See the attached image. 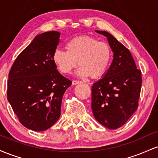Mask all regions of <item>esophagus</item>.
Here are the masks:
<instances>
[{
    "label": "esophagus",
    "instance_id": "1",
    "mask_svg": "<svg viewBox=\"0 0 158 158\" xmlns=\"http://www.w3.org/2000/svg\"><path fill=\"white\" fill-rule=\"evenodd\" d=\"M81 81H78V80H73V81H72V85H76L77 84H79V83H81Z\"/></svg>",
    "mask_w": 158,
    "mask_h": 158
}]
</instances>
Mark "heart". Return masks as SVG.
Here are the masks:
<instances>
[{"label":"heart","instance_id":"obj_1","mask_svg":"<svg viewBox=\"0 0 158 158\" xmlns=\"http://www.w3.org/2000/svg\"><path fill=\"white\" fill-rule=\"evenodd\" d=\"M67 51L57 49L53 52L54 64L61 73L68 75L77 68H80L79 77L93 79L102 77L106 72L111 59V50L107 43L90 36H77L65 44Z\"/></svg>","mask_w":158,"mask_h":158}]
</instances>
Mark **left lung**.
Listing matches in <instances>:
<instances>
[{
	"label": "left lung",
	"instance_id": "8db88e82",
	"mask_svg": "<svg viewBox=\"0 0 158 158\" xmlns=\"http://www.w3.org/2000/svg\"><path fill=\"white\" fill-rule=\"evenodd\" d=\"M108 39L114 52L109 68L92 85L91 108L95 119L109 129L126 123L138 107L142 78L131 52L111 34L96 30Z\"/></svg>",
	"mask_w": 158,
	"mask_h": 158
}]
</instances>
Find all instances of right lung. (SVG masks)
Instances as JSON below:
<instances>
[{"label": "right lung", "mask_w": 158, "mask_h": 158, "mask_svg": "<svg viewBox=\"0 0 158 158\" xmlns=\"http://www.w3.org/2000/svg\"><path fill=\"white\" fill-rule=\"evenodd\" d=\"M59 37L57 31L36 35L9 73L7 99L20 123L32 131H45L55 124L63 95L72 84L56 70L52 59Z\"/></svg>", "instance_id": "obj_1"}]
</instances>
